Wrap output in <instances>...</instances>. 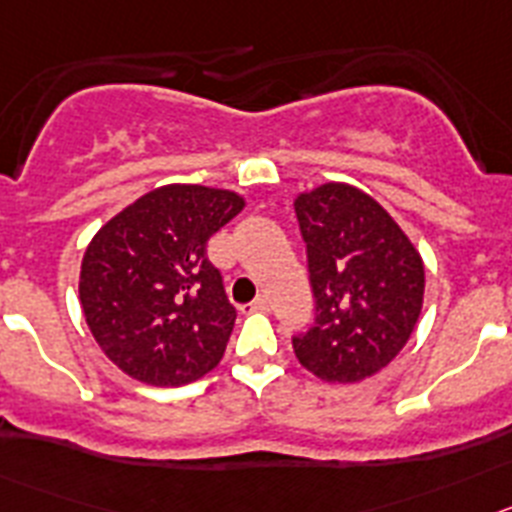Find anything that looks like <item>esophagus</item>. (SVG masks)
Returning <instances> with one entry per match:
<instances>
[{"mask_svg":"<svg viewBox=\"0 0 512 512\" xmlns=\"http://www.w3.org/2000/svg\"><path fill=\"white\" fill-rule=\"evenodd\" d=\"M250 308L252 311H267V308H270V301H267V296H257L255 301L250 303Z\"/></svg>","mask_w":512,"mask_h":512,"instance_id":"esophagus-1","label":"esophagus"}]
</instances>
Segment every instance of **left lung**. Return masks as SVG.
Returning a JSON list of instances; mask_svg holds the SVG:
<instances>
[{"label": "left lung", "mask_w": 512, "mask_h": 512, "mask_svg": "<svg viewBox=\"0 0 512 512\" xmlns=\"http://www.w3.org/2000/svg\"><path fill=\"white\" fill-rule=\"evenodd\" d=\"M316 319L293 336L298 362L324 382H359L388 367L423 306V260L393 216L347 183L298 193Z\"/></svg>", "instance_id": "obj_1"}]
</instances>
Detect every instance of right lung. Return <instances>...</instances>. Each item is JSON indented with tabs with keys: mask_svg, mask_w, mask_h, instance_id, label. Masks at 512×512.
I'll list each match as a JSON object with an SVG mask.
<instances>
[{
	"mask_svg": "<svg viewBox=\"0 0 512 512\" xmlns=\"http://www.w3.org/2000/svg\"><path fill=\"white\" fill-rule=\"evenodd\" d=\"M242 209L234 191L170 183L94 234L78 296L96 344L124 375L178 388L219 365L237 311L206 242Z\"/></svg>",
	"mask_w": 512,
	"mask_h": 512,
	"instance_id": "right-lung-1",
	"label": "right lung"
}]
</instances>
